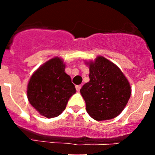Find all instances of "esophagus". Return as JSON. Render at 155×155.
Listing matches in <instances>:
<instances>
[{"label":"esophagus","mask_w":155,"mask_h":155,"mask_svg":"<svg viewBox=\"0 0 155 155\" xmlns=\"http://www.w3.org/2000/svg\"><path fill=\"white\" fill-rule=\"evenodd\" d=\"M76 87L77 91H80L81 88V85H76V87Z\"/></svg>","instance_id":"34e87169"}]
</instances>
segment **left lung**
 <instances>
[{
    "instance_id": "1",
    "label": "left lung",
    "mask_w": 155,
    "mask_h": 155,
    "mask_svg": "<svg viewBox=\"0 0 155 155\" xmlns=\"http://www.w3.org/2000/svg\"><path fill=\"white\" fill-rule=\"evenodd\" d=\"M89 64L90 81L80 91L85 101L86 110L98 121L113 119L120 115L128 102L131 87L120 68L103 57Z\"/></svg>"
}]
</instances>
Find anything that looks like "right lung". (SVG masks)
Segmentation results:
<instances>
[{
    "label": "right lung",
    "instance_id": "add662e5",
    "mask_svg": "<svg viewBox=\"0 0 155 155\" xmlns=\"http://www.w3.org/2000/svg\"><path fill=\"white\" fill-rule=\"evenodd\" d=\"M64 69V61L54 57L39 67L28 81V101L39 114L46 118L60 116L69 98L76 92L71 77Z\"/></svg>",
    "mask_w": 155,
    "mask_h": 155
}]
</instances>
